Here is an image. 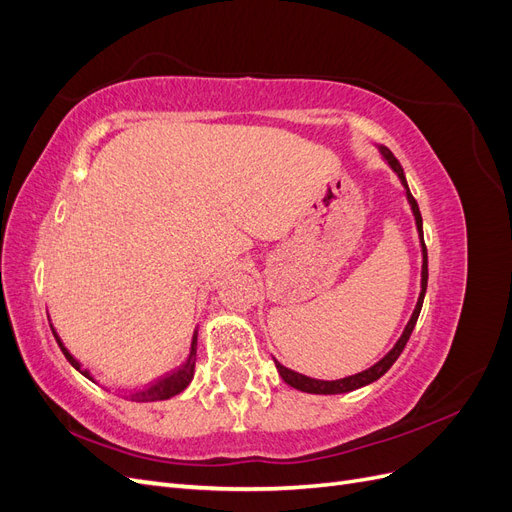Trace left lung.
I'll return each instance as SVG.
<instances>
[{
    "label": "left lung",
    "instance_id": "obj_1",
    "mask_svg": "<svg viewBox=\"0 0 512 512\" xmlns=\"http://www.w3.org/2000/svg\"><path fill=\"white\" fill-rule=\"evenodd\" d=\"M378 149H380V153H382V158L386 160V164H389V166L395 170L397 177L401 179V183H404L406 196H408V203H410L412 213H414V222H416V230H418V239H421V247H423L421 294H418V301H416L414 312H412V316H410V320H408V324H406L404 333H401V337L397 339V344H395L389 352H386L376 365H371L369 369L361 371V374H354V376H348V378H342V380H316V378H307V376H303V374H297V371H292V369L284 367L282 363H277V361H275V367H277V371H280L282 380H284L286 384L294 386V389L303 391V393H314V395H337V393H350V391L361 389V386H367V384H371V382H376L378 378H382V376L386 374V371L391 369V365L399 359V354L404 352V348H406V344H408V339H410V335H412V331H414V324H416V320H418V314H421L423 299H425V290H427V247H425V241H423V218H421V211H418V205H416L414 196L410 194L408 181H406V175H404V168H401L399 160L393 156L391 149H386V147H378Z\"/></svg>",
    "mask_w": 512,
    "mask_h": 512
}]
</instances>
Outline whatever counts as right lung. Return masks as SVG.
I'll use <instances>...</instances> for the list:
<instances>
[{
	"mask_svg": "<svg viewBox=\"0 0 512 512\" xmlns=\"http://www.w3.org/2000/svg\"><path fill=\"white\" fill-rule=\"evenodd\" d=\"M51 329H53V324H51ZM53 335H55V339H57V344H59L61 352H64V356L70 361V365H72L74 369H79L85 378L94 380V376L89 374V369H83V365H81L79 361H76L74 356L70 354V350L64 346V342H61V337L57 335L55 329H53ZM196 344H198V331H194V335H192V348H190L188 361H185L177 371H173V374H168V376L160 378L158 382H153V384L149 386V389L138 391L136 395H132V399H136V401H162V399H170V397L179 395V393L185 389V386H188V384L192 382V378H194Z\"/></svg>",
	"mask_w": 512,
	"mask_h": 512,
	"instance_id": "obj_1",
	"label": "right lung"
}]
</instances>
